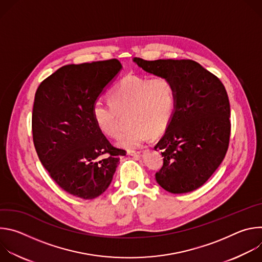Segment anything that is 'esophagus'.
Returning <instances> with one entry per match:
<instances>
[{
  "label": "esophagus",
  "mask_w": 262,
  "mask_h": 262,
  "mask_svg": "<svg viewBox=\"0 0 262 262\" xmlns=\"http://www.w3.org/2000/svg\"><path fill=\"white\" fill-rule=\"evenodd\" d=\"M140 154H141V150H134V149H129V150H127L128 156H138Z\"/></svg>",
  "instance_id": "obj_1"
}]
</instances>
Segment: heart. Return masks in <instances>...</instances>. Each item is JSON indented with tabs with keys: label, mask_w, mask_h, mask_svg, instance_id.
Wrapping results in <instances>:
<instances>
[{
	"label": "heart",
	"mask_w": 262,
	"mask_h": 262,
	"mask_svg": "<svg viewBox=\"0 0 262 262\" xmlns=\"http://www.w3.org/2000/svg\"><path fill=\"white\" fill-rule=\"evenodd\" d=\"M110 100H96L92 106V117L97 128L107 137H119L120 113L129 112L132 126L123 134L118 145L136 148L151 135L159 136L168 128L175 113L176 88L168 77L149 79L128 73L112 89Z\"/></svg>",
	"instance_id": "b5f03b06"
}]
</instances>
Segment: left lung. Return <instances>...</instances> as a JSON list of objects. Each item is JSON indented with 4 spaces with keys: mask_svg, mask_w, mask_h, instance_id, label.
I'll return each mask as SVG.
<instances>
[{
    "mask_svg": "<svg viewBox=\"0 0 262 262\" xmlns=\"http://www.w3.org/2000/svg\"><path fill=\"white\" fill-rule=\"evenodd\" d=\"M134 62L148 73L170 78L176 107L165 135L156 145L164 157L157 182L172 194L197 190L226 156L230 138V104L222 82L193 60Z\"/></svg>",
    "mask_w": 262,
    "mask_h": 262,
    "instance_id": "8db88e82",
    "label": "left lung"
}]
</instances>
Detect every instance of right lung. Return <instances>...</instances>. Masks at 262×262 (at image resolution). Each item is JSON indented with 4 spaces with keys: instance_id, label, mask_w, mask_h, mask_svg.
<instances>
[{
    "instance_id": "add662e5",
    "label": "right lung",
    "mask_w": 262,
    "mask_h": 262,
    "mask_svg": "<svg viewBox=\"0 0 262 262\" xmlns=\"http://www.w3.org/2000/svg\"><path fill=\"white\" fill-rule=\"evenodd\" d=\"M122 65L117 59L62 66L35 93L32 133L36 152L65 192L83 199L101 195L120 156L97 128L92 106Z\"/></svg>"
}]
</instances>
